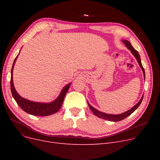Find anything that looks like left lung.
Returning <instances> with one entry per match:
<instances>
[{"label": "left lung", "mask_w": 160, "mask_h": 160, "mask_svg": "<svg viewBox=\"0 0 160 160\" xmlns=\"http://www.w3.org/2000/svg\"><path fill=\"white\" fill-rule=\"evenodd\" d=\"M124 43L126 45V46L127 47V48L130 50L131 52L133 54V55L136 57V60L138 61V62L139 63V66L141 67V69L142 70V72H143V75H144V78H145V69L143 68V67L142 65L141 62V59H140V56L138 53V52L137 50L134 48L131 43H130L129 41H128L127 40H124L123 41ZM142 98H143V96H142V98H141V100L138 102V103L137 104H136L133 107H132L130 110H128L127 112H126L122 114H119V115H112V114H107L105 113H102L101 112H99L97 110H96L95 108H94L93 107H92L89 103V107L90 108V110H91V112L93 113V114L96 116H97L99 118H101L103 119L104 120H108V121H114V122H117V121H120L121 120H123L124 119L127 118L128 116H129L130 115H131L134 111H135L136 109L139 106V105L141 104L142 100Z\"/></svg>", "instance_id": "1"}]
</instances>
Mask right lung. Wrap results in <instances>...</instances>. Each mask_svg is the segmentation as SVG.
<instances>
[{"instance_id": "add662e5", "label": "right lung", "mask_w": 160, "mask_h": 160, "mask_svg": "<svg viewBox=\"0 0 160 160\" xmlns=\"http://www.w3.org/2000/svg\"><path fill=\"white\" fill-rule=\"evenodd\" d=\"M19 55V54H18ZM18 55L16 56L13 63L12 69L11 71V80H10V88L11 91L16 102L19 106L23 111L30 115H37V116H48L52 115L60 110L63 104V100L66 93L68 91V89L71 86V83L67 85L61 91L60 95L54 100L50 103H40L30 101L25 98L21 97L15 89L13 83V69Z\"/></svg>"}]
</instances>
